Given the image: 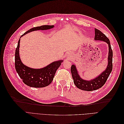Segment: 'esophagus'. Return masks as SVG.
Returning a JSON list of instances; mask_svg holds the SVG:
<instances>
[{"label":"esophagus","instance_id":"obj_1","mask_svg":"<svg viewBox=\"0 0 124 124\" xmlns=\"http://www.w3.org/2000/svg\"><path fill=\"white\" fill-rule=\"evenodd\" d=\"M67 57H68V58H70L71 57V55L70 54H68V56H67Z\"/></svg>","mask_w":124,"mask_h":124}]
</instances>
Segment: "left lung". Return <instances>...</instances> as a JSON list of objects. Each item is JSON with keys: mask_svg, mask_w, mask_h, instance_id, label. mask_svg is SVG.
I'll return each mask as SVG.
<instances>
[{"mask_svg": "<svg viewBox=\"0 0 124 124\" xmlns=\"http://www.w3.org/2000/svg\"><path fill=\"white\" fill-rule=\"evenodd\" d=\"M95 40L102 41L108 44V65L106 69L97 77L92 80H86L81 78L76 65L73 64L71 67V72L74 84L78 88L86 91H95L102 87L106 82L113 68L112 66L113 52L111 47L109 39L99 30L95 28Z\"/></svg>", "mask_w": 124, "mask_h": 124, "instance_id": "left-lung-1", "label": "left lung"}]
</instances>
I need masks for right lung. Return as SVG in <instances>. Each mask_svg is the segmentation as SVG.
<instances>
[{
	"label": "right lung",
	"mask_w": 124,
	"mask_h": 124,
	"mask_svg": "<svg viewBox=\"0 0 124 124\" xmlns=\"http://www.w3.org/2000/svg\"><path fill=\"white\" fill-rule=\"evenodd\" d=\"M54 27V25H42L33 27L25 32L22 37L31 31L39 30H48ZM20 38L18 40L17 46L15 54V67L17 73L24 83L30 87L41 88L49 85L53 80L56 70L61 65L63 60H59L51 62L49 65L40 69H34L25 65L22 62L19 48Z\"/></svg>",
	"instance_id": "right-lung-1"
}]
</instances>
